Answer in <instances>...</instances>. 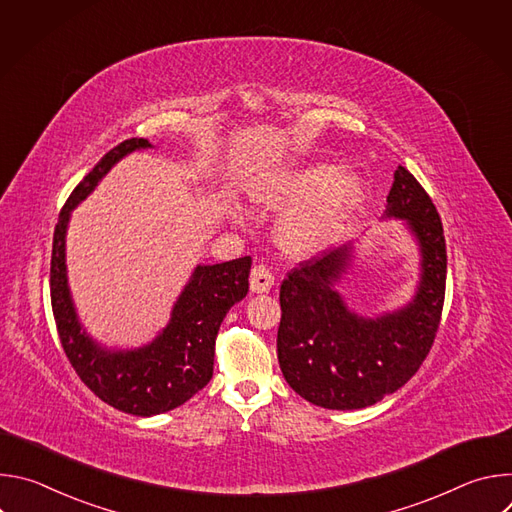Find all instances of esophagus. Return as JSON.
I'll use <instances>...</instances> for the list:
<instances>
[{"instance_id": "obj_1", "label": "esophagus", "mask_w": 512, "mask_h": 512, "mask_svg": "<svg viewBox=\"0 0 512 512\" xmlns=\"http://www.w3.org/2000/svg\"><path fill=\"white\" fill-rule=\"evenodd\" d=\"M249 287L253 294H267V291L273 287V273L265 265H255L251 269Z\"/></svg>"}]
</instances>
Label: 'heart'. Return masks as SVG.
I'll use <instances>...</instances> for the list:
<instances>
[{
    "label": "heart",
    "mask_w": 512,
    "mask_h": 512,
    "mask_svg": "<svg viewBox=\"0 0 512 512\" xmlns=\"http://www.w3.org/2000/svg\"><path fill=\"white\" fill-rule=\"evenodd\" d=\"M364 194L360 172L330 162L259 180L251 200L283 210L273 227L277 247L289 257H308L330 245Z\"/></svg>",
    "instance_id": "obj_1"
}]
</instances>
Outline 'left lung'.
I'll return each mask as SVG.
<instances>
[{"mask_svg": "<svg viewBox=\"0 0 512 512\" xmlns=\"http://www.w3.org/2000/svg\"><path fill=\"white\" fill-rule=\"evenodd\" d=\"M383 218L405 221L419 245L415 296L375 318L352 312L336 285L352 243L302 261L281 283L277 358L287 385L324 409H362L401 389L425 360L446 296V239L431 198L399 166Z\"/></svg>", "mask_w": 512, "mask_h": 512, "instance_id": "obj_1", "label": "left lung"}]
</instances>
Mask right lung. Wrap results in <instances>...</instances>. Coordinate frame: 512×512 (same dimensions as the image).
I'll list each match as a JSON object with an SVG mask.
<instances>
[{
    "label": "right lung",
    "instance_id": "obj_1",
    "mask_svg": "<svg viewBox=\"0 0 512 512\" xmlns=\"http://www.w3.org/2000/svg\"><path fill=\"white\" fill-rule=\"evenodd\" d=\"M148 148H154L148 139H125L72 190L58 214L50 261L52 314L72 369L101 401L137 417L172 411L208 385L218 328L227 312L247 296L251 271V257L196 265L172 308L168 326L139 348H107L87 334L66 277L70 214L121 158Z\"/></svg>",
    "mask_w": 512,
    "mask_h": 512
}]
</instances>
